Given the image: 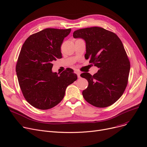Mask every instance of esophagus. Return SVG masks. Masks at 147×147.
Returning a JSON list of instances; mask_svg holds the SVG:
<instances>
[{
  "label": "esophagus",
  "instance_id": "esophagus-1",
  "mask_svg": "<svg viewBox=\"0 0 147 147\" xmlns=\"http://www.w3.org/2000/svg\"><path fill=\"white\" fill-rule=\"evenodd\" d=\"M76 73L77 75H78V78H80V72L79 71H78V70H76Z\"/></svg>",
  "mask_w": 147,
  "mask_h": 147
}]
</instances>
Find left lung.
Masks as SVG:
<instances>
[{
  "label": "left lung",
  "mask_w": 147,
  "mask_h": 147,
  "mask_svg": "<svg viewBox=\"0 0 147 147\" xmlns=\"http://www.w3.org/2000/svg\"><path fill=\"white\" fill-rule=\"evenodd\" d=\"M73 37L85 41L84 57L99 68L93 76L89 73L80 74L89 83L82 92L84 99L99 108L111 105L124 92L130 68L121 40L115 33L98 27L76 30Z\"/></svg>",
  "instance_id": "1"
}]
</instances>
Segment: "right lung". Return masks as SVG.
Returning <instances> with one entry per match:
<instances>
[{
  "label": "right lung",
  "mask_w": 147,
  "mask_h": 147,
  "mask_svg": "<svg viewBox=\"0 0 147 147\" xmlns=\"http://www.w3.org/2000/svg\"><path fill=\"white\" fill-rule=\"evenodd\" d=\"M71 28H46L29 36L23 44L16 65L22 94L40 110H48L63 99L67 87L78 79L73 69L60 74L52 71V62L62 58L61 45Z\"/></svg>",
  "instance_id": "obj_1"
}]
</instances>
